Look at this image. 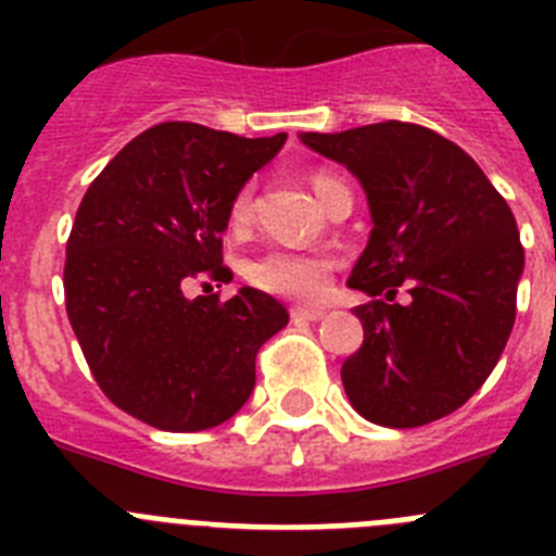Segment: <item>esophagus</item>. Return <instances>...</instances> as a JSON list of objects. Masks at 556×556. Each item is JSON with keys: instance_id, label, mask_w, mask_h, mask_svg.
<instances>
[{"instance_id": "34e87169", "label": "esophagus", "mask_w": 556, "mask_h": 556, "mask_svg": "<svg viewBox=\"0 0 556 556\" xmlns=\"http://www.w3.org/2000/svg\"><path fill=\"white\" fill-rule=\"evenodd\" d=\"M289 314H292L294 323H317L326 317V312H323V308H301V306H294Z\"/></svg>"}]
</instances>
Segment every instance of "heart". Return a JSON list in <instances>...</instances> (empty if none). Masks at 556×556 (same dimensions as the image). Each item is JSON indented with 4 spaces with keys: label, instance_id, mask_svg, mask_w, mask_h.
<instances>
[{
    "label": "heart",
    "instance_id": "heart-1",
    "mask_svg": "<svg viewBox=\"0 0 556 556\" xmlns=\"http://www.w3.org/2000/svg\"><path fill=\"white\" fill-rule=\"evenodd\" d=\"M312 186L317 191V198L323 200V205L331 203V198L339 191H348V186L333 178V175H328V172H317L312 178ZM250 219H253V186L248 184L230 198L228 225L233 230H242L248 228ZM333 267H337V262L328 253L273 248L250 258L244 275L262 292L278 294V298L298 303H317L326 298Z\"/></svg>",
    "mask_w": 556,
    "mask_h": 556
}]
</instances>
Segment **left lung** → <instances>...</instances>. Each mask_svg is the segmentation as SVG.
Here are the masks:
<instances>
[{
	"instance_id": "left-lung-1",
	"label": "left lung",
	"mask_w": 556,
	"mask_h": 556,
	"mask_svg": "<svg viewBox=\"0 0 556 556\" xmlns=\"http://www.w3.org/2000/svg\"><path fill=\"white\" fill-rule=\"evenodd\" d=\"M365 186L372 230L348 287L365 342L342 365L353 409L415 429L459 409L493 372L515 323L523 244L468 152L412 122L303 132ZM404 286L410 298L395 304Z\"/></svg>"
}]
</instances>
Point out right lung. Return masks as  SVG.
Masks as SVG:
<instances>
[{"label": "right lung", "mask_w": 556, "mask_h": 556, "mask_svg": "<svg viewBox=\"0 0 556 556\" xmlns=\"http://www.w3.org/2000/svg\"><path fill=\"white\" fill-rule=\"evenodd\" d=\"M287 132L244 139L164 122L122 147L88 186L66 242V314L111 404L164 431H203L242 409L255 353L289 323L267 292L228 283V203Z\"/></svg>", "instance_id": "add662e5"}]
</instances>
